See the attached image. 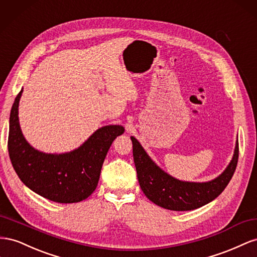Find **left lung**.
<instances>
[{
  "mask_svg": "<svg viewBox=\"0 0 257 257\" xmlns=\"http://www.w3.org/2000/svg\"><path fill=\"white\" fill-rule=\"evenodd\" d=\"M131 141L138 180L142 192L157 206L172 211L195 210L214 200L228 185L239 157L237 140L229 165L217 178L209 182H186L171 177L159 168L135 137H131Z\"/></svg>",
  "mask_w": 257,
  "mask_h": 257,
  "instance_id": "1",
  "label": "left lung"
}]
</instances>
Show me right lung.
I'll use <instances>...</instances> for the list:
<instances>
[{
    "instance_id": "obj_1",
    "label": "right lung",
    "mask_w": 257,
    "mask_h": 257,
    "mask_svg": "<svg viewBox=\"0 0 257 257\" xmlns=\"http://www.w3.org/2000/svg\"><path fill=\"white\" fill-rule=\"evenodd\" d=\"M17 94L10 116L9 153L19 179L34 193L59 203L79 202L96 189L108 149L122 135L120 124L99 128L79 148L68 153L47 154L28 143L20 129Z\"/></svg>"
}]
</instances>
